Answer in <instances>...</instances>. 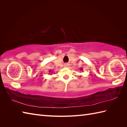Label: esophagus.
I'll return each mask as SVG.
<instances>
[{
    "label": "esophagus",
    "mask_w": 127,
    "mask_h": 127,
    "mask_svg": "<svg viewBox=\"0 0 127 127\" xmlns=\"http://www.w3.org/2000/svg\"><path fill=\"white\" fill-rule=\"evenodd\" d=\"M65 66V67H66V66H68V64H65V66Z\"/></svg>",
    "instance_id": "1"
}]
</instances>
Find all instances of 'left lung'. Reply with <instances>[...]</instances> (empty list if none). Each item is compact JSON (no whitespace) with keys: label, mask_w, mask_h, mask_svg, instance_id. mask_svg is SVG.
Returning <instances> with one entry per match:
<instances>
[{"label":"left lung","mask_w":127,"mask_h":127,"mask_svg":"<svg viewBox=\"0 0 127 127\" xmlns=\"http://www.w3.org/2000/svg\"><path fill=\"white\" fill-rule=\"evenodd\" d=\"M80 70H82V69H80Z\"/></svg>","instance_id":"8db88e82"}]
</instances>
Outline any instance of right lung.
Listing matches in <instances>:
<instances>
[{
  "instance_id": "right-lung-1",
  "label": "right lung",
  "mask_w": 127,
  "mask_h": 127,
  "mask_svg": "<svg viewBox=\"0 0 127 127\" xmlns=\"http://www.w3.org/2000/svg\"><path fill=\"white\" fill-rule=\"evenodd\" d=\"M50 72H51V71H50Z\"/></svg>"
}]
</instances>
